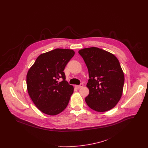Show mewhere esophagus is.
I'll use <instances>...</instances> for the list:
<instances>
[{"instance_id": "obj_1", "label": "esophagus", "mask_w": 148, "mask_h": 148, "mask_svg": "<svg viewBox=\"0 0 148 148\" xmlns=\"http://www.w3.org/2000/svg\"><path fill=\"white\" fill-rule=\"evenodd\" d=\"M83 86H84L83 84H81L80 85H78V86H75V87H76L77 88H82Z\"/></svg>"}]
</instances>
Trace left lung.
Segmentation results:
<instances>
[{
  "instance_id": "1",
  "label": "left lung",
  "mask_w": 148,
  "mask_h": 148,
  "mask_svg": "<svg viewBox=\"0 0 148 148\" xmlns=\"http://www.w3.org/2000/svg\"><path fill=\"white\" fill-rule=\"evenodd\" d=\"M87 67L89 94L85 100L92 110L103 112L115 107L123 88L124 74L118 58L112 53L97 47L78 51Z\"/></svg>"
}]
</instances>
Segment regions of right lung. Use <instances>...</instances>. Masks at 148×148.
Wrapping results in <instances>:
<instances>
[{
  "mask_svg": "<svg viewBox=\"0 0 148 148\" xmlns=\"http://www.w3.org/2000/svg\"><path fill=\"white\" fill-rule=\"evenodd\" d=\"M73 50L56 49L40 54L26 76L28 94L36 107L43 113L56 115L64 111L74 92L65 80L64 70L74 56ZM62 77L63 80L58 82Z\"/></svg>",
  "mask_w": 148,
  "mask_h": 148,
  "instance_id": "obj_1",
  "label": "right lung"
}]
</instances>
